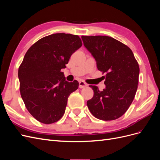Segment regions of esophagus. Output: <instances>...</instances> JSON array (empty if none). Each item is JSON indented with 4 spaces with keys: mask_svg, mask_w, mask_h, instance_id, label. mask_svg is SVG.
I'll return each instance as SVG.
<instances>
[{
    "mask_svg": "<svg viewBox=\"0 0 160 160\" xmlns=\"http://www.w3.org/2000/svg\"><path fill=\"white\" fill-rule=\"evenodd\" d=\"M87 86H88V85H87V83H85L83 81H81L79 82V88L82 89V88H85V87H87Z\"/></svg>",
    "mask_w": 160,
    "mask_h": 160,
    "instance_id": "1",
    "label": "esophagus"
}]
</instances>
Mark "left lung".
Segmentation results:
<instances>
[{
	"label": "left lung",
	"mask_w": 160,
	"mask_h": 160,
	"mask_svg": "<svg viewBox=\"0 0 160 160\" xmlns=\"http://www.w3.org/2000/svg\"><path fill=\"white\" fill-rule=\"evenodd\" d=\"M85 47L94 57L99 71L105 72V88L95 85L87 105L93 116L104 121L118 119L129 108L138 89L139 67L132 51L108 36H82Z\"/></svg>",
	"instance_id": "obj_1"
}]
</instances>
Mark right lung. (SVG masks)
<instances>
[{
  "label": "right lung",
  "instance_id": "1",
  "mask_svg": "<svg viewBox=\"0 0 160 160\" xmlns=\"http://www.w3.org/2000/svg\"><path fill=\"white\" fill-rule=\"evenodd\" d=\"M81 46L79 36L52 34L37 41L24 57L18 72L21 98L28 112L41 123L59 121L69 96L78 89V81H67L61 70Z\"/></svg>",
  "mask_w": 160,
  "mask_h": 160
}]
</instances>
